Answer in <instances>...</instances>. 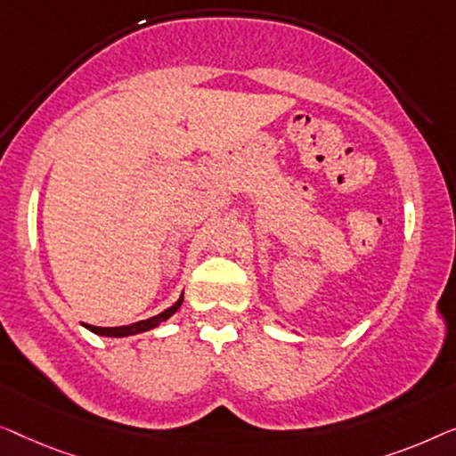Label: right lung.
<instances>
[{
    "mask_svg": "<svg viewBox=\"0 0 456 456\" xmlns=\"http://www.w3.org/2000/svg\"><path fill=\"white\" fill-rule=\"evenodd\" d=\"M183 304V293L179 295V299L173 304L171 307H167L161 314H157V316L152 318H146V320H140V322H134V324H126V326H111V329H105V326H91V324H85L88 330L94 332V335L99 337H113V338H121V337H132V335H140V332H146V330H152L157 329L159 324L165 322V320H169L173 314H175L179 307Z\"/></svg>",
    "mask_w": 456,
    "mask_h": 456,
    "instance_id": "right-lung-1",
    "label": "right lung"
}]
</instances>
